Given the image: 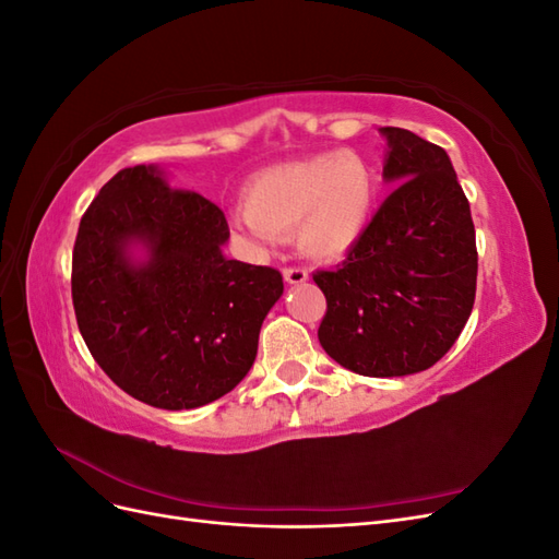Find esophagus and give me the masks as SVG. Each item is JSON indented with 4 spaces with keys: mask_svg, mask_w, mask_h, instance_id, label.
<instances>
[{
    "mask_svg": "<svg viewBox=\"0 0 559 559\" xmlns=\"http://www.w3.org/2000/svg\"><path fill=\"white\" fill-rule=\"evenodd\" d=\"M284 280L289 284H302L308 280V270L306 267H284Z\"/></svg>",
    "mask_w": 559,
    "mask_h": 559,
    "instance_id": "obj_1",
    "label": "esophagus"
}]
</instances>
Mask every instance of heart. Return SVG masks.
Returning <instances> with one entry per match:
<instances>
[{
    "instance_id": "1",
    "label": "heart",
    "mask_w": 559,
    "mask_h": 559,
    "mask_svg": "<svg viewBox=\"0 0 559 559\" xmlns=\"http://www.w3.org/2000/svg\"><path fill=\"white\" fill-rule=\"evenodd\" d=\"M247 207L235 224L265 249L296 233L300 253L335 261L357 242L376 207L378 173L354 151L275 165L247 183Z\"/></svg>"
}]
</instances>
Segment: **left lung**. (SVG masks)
<instances>
[{
	"label": "left lung",
	"instance_id": "1",
	"mask_svg": "<svg viewBox=\"0 0 559 559\" xmlns=\"http://www.w3.org/2000/svg\"><path fill=\"white\" fill-rule=\"evenodd\" d=\"M380 132L382 177L399 186L347 259L312 275L326 296L317 335L347 370L401 378L431 368L460 337L476 300L478 251L445 151L403 128Z\"/></svg>",
	"mask_w": 559,
	"mask_h": 559
}]
</instances>
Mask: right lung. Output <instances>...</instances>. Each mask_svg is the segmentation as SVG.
<instances>
[{"label": "right lung", "mask_w": 559, "mask_h": 559, "mask_svg": "<svg viewBox=\"0 0 559 559\" xmlns=\"http://www.w3.org/2000/svg\"><path fill=\"white\" fill-rule=\"evenodd\" d=\"M224 212L170 189L156 165L116 173L81 216L72 257L79 331L126 394L191 411L228 394L257 359L280 270L226 259Z\"/></svg>", "instance_id": "obj_1"}]
</instances>
